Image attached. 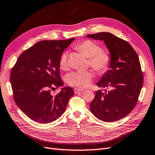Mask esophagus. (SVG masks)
Instances as JSON below:
<instances>
[{
	"label": "esophagus",
	"instance_id": "esophagus-1",
	"mask_svg": "<svg viewBox=\"0 0 155 155\" xmlns=\"http://www.w3.org/2000/svg\"><path fill=\"white\" fill-rule=\"evenodd\" d=\"M83 91H84L83 89H80V88H74V94H78V93L82 92Z\"/></svg>",
	"mask_w": 155,
	"mask_h": 155
}]
</instances>
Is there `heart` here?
<instances>
[{
    "mask_svg": "<svg viewBox=\"0 0 155 155\" xmlns=\"http://www.w3.org/2000/svg\"><path fill=\"white\" fill-rule=\"evenodd\" d=\"M89 58V64L98 73H104L109 69L111 64V56L94 41L86 39L75 47ZM60 67L61 69L68 68V54L64 52L60 58ZM94 78V74L90 71H78L69 73L67 77V82L70 86L78 87H86L89 86Z\"/></svg>",
    "mask_w": 155,
    "mask_h": 155,
    "instance_id": "1",
    "label": "heart"
}]
</instances>
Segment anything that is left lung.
<instances>
[{"label": "left lung", "instance_id": "1", "mask_svg": "<svg viewBox=\"0 0 155 155\" xmlns=\"http://www.w3.org/2000/svg\"><path fill=\"white\" fill-rule=\"evenodd\" d=\"M104 41L111 56L108 70L97 86L110 90H98L90 104L94 116L105 122H114L130 113L137 104L143 83L138 56L127 41L109 32L87 35Z\"/></svg>", "mask_w": 155, "mask_h": 155}]
</instances>
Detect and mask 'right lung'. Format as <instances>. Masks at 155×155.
I'll return each instance as SVG.
<instances>
[{"instance_id":"1","label":"right lung","mask_w":155,"mask_h":155,"mask_svg":"<svg viewBox=\"0 0 155 155\" xmlns=\"http://www.w3.org/2000/svg\"><path fill=\"white\" fill-rule=\"evenodd\" d=\"M74 39L39 41L22 53L12 69L10 82L15 103L34 121L48 123L56 120L74 95L73 90L68 86L55 95L51 91L64 85L60 58Z\"/></svg>"}]
</instances>
